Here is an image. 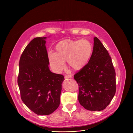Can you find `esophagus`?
Instances as JSON below:
<instances>
[{
	"label": "esophagus",
	"instance_id": "34e87169",
	"mask_svg": "<svg viewBox=\"0 0 133 133\" xmlns=\"http://www.w3.org/2000/svg\"><path fill=\"white\" fill-rule=\"evenodd\" d=\"M71 75H66L65 76V78H71Z\"/></svg>",
	"mask_w": 133,
	"mask_h": 133
}]
</instances>
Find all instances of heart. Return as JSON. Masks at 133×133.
Wrapping results in <instances>:
<instances>
[{
	"label": "heart",
	"mask_w": 133,
	"mask_h": 133,
	"mask_svg": "<svg viewBox=\"0 0 133 133\" xmlns=\"http://www.w3.org/2000/svg\"><path fill=\"white\" fill-rule=\"evenodd\" d=\"M55 50L56 52L48 53V59L56 71H61L65 66L66 61L72 69L79 70L89 61L92 54L93 46L87 39H66L57 44Z\"/></svg>",
	"instance_id": "heart-1"
}]
</instances>
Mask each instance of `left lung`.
<instances>
[{"mask_svg":"<svg viewBox=\"0 0 133 133\" xmlns=\"http://www.w3.org/2000/svg\"><path fill=\"white\" fill-rule=\"evenodd\" d=\"M93 51L87 64L74 76L79 86L80 104L91 111H101L114 96L116 73L108 51L96 37Z\"/></svg>","mask_w":133,"mask_h":133,"instance_id":"8db88e82","label":"left lung"}]
</instances>
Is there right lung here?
Returning <instances> with one entry per match:
<instances>
[{
    "label": "right lung",
    "instance_id": "1",
    "mask_svg": "<svg viewBox=\"0 0 133 133\" xmlns=\"http://www.w3.org/2000/svg\"><path fill=\"white\" fill-rule=\"evenodd\" d=\"M46 37H36L26 47L20 58L18 85L21 98L31 111L48 115L60 104L63 75L50 71Z\"/></svg>",
    "mask_w": 133,
    "mask_h": 133
}]
</instances>
